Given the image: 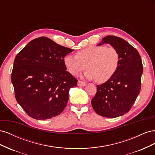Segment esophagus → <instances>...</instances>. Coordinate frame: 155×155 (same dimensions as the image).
I'll return each instance as SVG.
<instances>
[{
	"mask_svg": "<svg viewBox=\"0 0 155 155\" xmlns=\"http://www.w3.org/2000/svg\"><path fill=\"white\" fill-rule=\"evenodd\" d=\"M78 85L79 86V87H83V86L86 85V83L85 82H83V81H78Z\"/></svg>",
	"mask_w": 155,
	"mask_h": 155,
	"instance_id": "1",
	"label": "esophagus"
}]
</instances>
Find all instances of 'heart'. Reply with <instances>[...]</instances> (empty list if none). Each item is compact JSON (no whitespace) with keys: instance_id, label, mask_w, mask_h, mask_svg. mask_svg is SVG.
<instances>
[{"instance_id":"1","label":"heart","mask_w":155,"mask_h":155,"mask_svg":"<svg viewBox=\"0 0 155 155\" xmlns=\"http://www.w3.org/2000/svg\"><path fill=\"white\" fill-rule=\"evenodd\" d=\"M65 67L72 75H78L87 67L84 76L96 79L98 83L110 79L118 67L120 55L114 47L91 45L79 50L76 56L67 55L63 59Z\"/></svg>"}]
</instances>
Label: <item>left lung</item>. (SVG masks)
Wrapping results in <instances>:
<instances>
[{"label": "left lung", "mask_w": 155, "mask_h": 155, "mask_svg": "<svg viewBox=\"0 0 155 155\" xmlns=\"http://www.w3.org/2000/svg\"><path fill=\"white\" fill-rule=\"evenodd\" d=\"M109 44L118 50L120 63L110 79L97 85V92L91 103L97 114L116 118L128 112L141 90L143 65L137 50L127 41L113 35L102 39L97 45Z\"/></svg>", "instance_id": "8db88e82"}]
</instances>
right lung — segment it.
I'll use <instances>...</instances> for the list:
<instances>
[{"label": "right lung", "instance_id": "add662e5", "mask_svg": "<svg viewBox=\"0 0 155 155\" xmlns=\"http://www.w3.org/2000/svg\"><path fill=\"white\" fill-rule=\"evenodd\" d=\"M73 51L41 37L17 55L12 83L17 101L31 118L50 119L66 107L70 88L77 85L78 80L67 71L63 59Z\"/></svg>", "mask_w": 155, "mask_h": 155}]
</instances>
